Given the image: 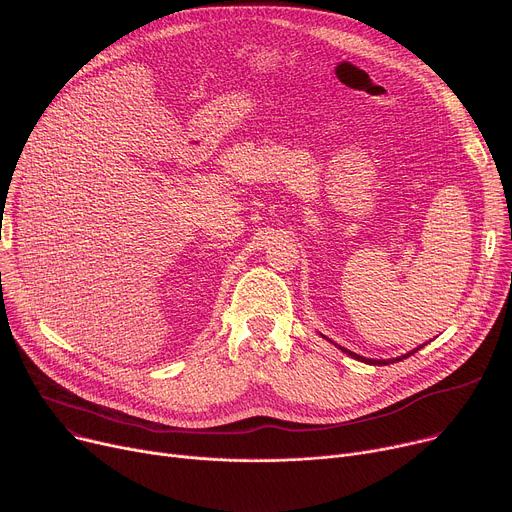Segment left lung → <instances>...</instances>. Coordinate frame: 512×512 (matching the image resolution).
Masks as SVG:
<instances>
[{"mask_svg":"<svg viewBox=\"0 0 512 512\" xmlns=\"http://www.w3.org/2000/svg\"><path fill=\"white\" fill-rule=\"evenodd\" d=\"M324 336V334H322ZM326 338V336H324ZM338 346V344H336ZM424 344H420V346H416L414 350H410V352H406V355H402V357H396V359H365V357H361V355H357V352H352V350H346V348H342V346H338L342 352H346L348 357H352V359H357V361H363V363H367V365H389V363H398V361H402V359H408L410 355H414V352H418L420 348H422Z\"/></svg>","mask_w":512,"mask_h":512,"instance_id":"8db88e82","label":"left lung"}]
</instances>
